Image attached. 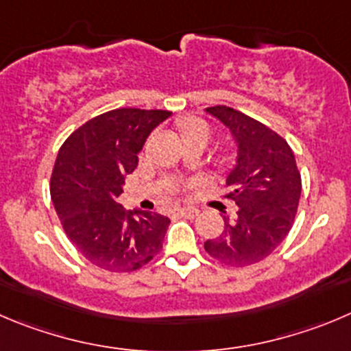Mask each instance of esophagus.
I'll use <instances>...</instances> for the list:
<instances>
[{
  "label": "esophagus",
  "mask_w": 351,
  "mask_h": 351,
  "mask_svg": "<svg viewBox=\"0 0 351 351\" xmlns=\"http://www.w3.org/2000/svg\"><path fill=\"white\" fill-rule=\"evenodd\" d=\"M199 213L198 208H193V206H188V208H179L178 215L184 217V219H195L196 215Z\"/></svg>",
  "instance_id": "1"
}]
</instances>
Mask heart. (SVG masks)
Returning <instances> with one entry per match:
<instances>
[{"instance_id": "b5f03b06", "label": "heart", "mask_w": 351, "mask_h": 351, "mask_svg": "<svg viewBox=\"0 0 351 351\" xmlns=\"http://www.w3.org/2000/svg\"><path fill=\"white\" fill-rule=\"evenodd\" d=\"M181 129H182V134H184L186 141H188L189 145H191V143H202V145L206 146V143H208L213 136L212 125H210L206 120L199 119V117H189V119H186L184 122H182ZM231 156H232L231 149H222V152L219 153V160L222 163L229 162V160H231ZM178 189H179V184L170 186L169 195L173 196L176 193H178Z\"/></svg>"}]
</instances>
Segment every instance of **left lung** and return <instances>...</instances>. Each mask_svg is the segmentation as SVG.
<instances>
[{
	"instance_id": "8db88e82",
	"label": "left lung",
	"mask_w": 351,
	"mask_h": 351,
	"mask_svg": "<svg viewBox=\"0 0 351 351\" xmlns=\"http://www.w3.org/2000/svg\"><path fill=\"white\" fill-rule=\"evenodd\" d=\"M229 128L238 162L229 172L228 195L238 205L232 220L223 217L219 238L205 241L212 258L246 267L267 258L288 236L302 193V176L285 138L258 120L226 105L206 108Z\"/></svg>"
}]
</instances>
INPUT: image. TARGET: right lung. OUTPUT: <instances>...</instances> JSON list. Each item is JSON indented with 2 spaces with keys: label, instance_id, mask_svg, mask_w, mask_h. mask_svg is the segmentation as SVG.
<instances>
[{
  "label": "right lung",
  "instance_id": "1",
  "mask_svg": "<svg viewBox=\"0 0 351 351\" xmlns=\"http://www.w3.org/2000/svg\"><path fill=\"white\" fill-rule=\"evenodd\" d=\"M170 115L112 110L82 123L60 148L49 184L53 205L72 245L99 269L132 272L162 250L170 220L156 212H125L119 198L146 138Z\"/></svg>",
  "mask_w": 351,
  "mask_h": 351
}]
</instances>
